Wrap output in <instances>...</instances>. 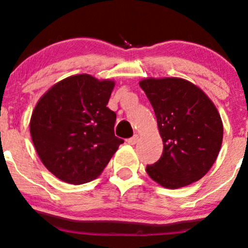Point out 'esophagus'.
Returning a JSON list of instances; mask_svg holds the SVG:
<instances>
[{
	"instance_id": "esophagus-1",
	"label": "esophagus",
	"mask_w": 248,
	"mask_h": 248,
	"mask_svg": "<svg viewBox=\"0 0 248 248\" xmlns=\"http://www.w3.org/2000/svg\"><path fill=\"white\" fill-rule=\"evenodd\" d=\"M138 141H139V135H138V134H137V135H134V137L130 138V139H127V143H128V144H131V145L137 144V143H138Z\"/></svg>"
}]
</instances>
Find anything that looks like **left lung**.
Segmentation results:
<instances>
[{
	"label": "left lung",
	"instance_id": "obj_1",
	"mask_svg": "<svg viewBox=\"0 0 248 248\" xmlns=\"http://www.w3.org/2000/svg\"><path fill=\"white\" fill-rule=\"evenodd\" d=\"M140 87L157 117L162 155L147 166L148 175L166 188H179L201 179L218 157L223 125L211 99L181 78H148Z\"/></svg>",
	"mask_w": 248,
	"mask_h": 248
}]
</instances>
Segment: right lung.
Segmentation results:
<instances>
[{
  "label": "right lung",
  "mask_w": 248,
  "mask_h": 248,
  "mask_svg": "<svg viewBox=\"0 0 248 248\" xmlns=\"http://www.w3.org/2000/svg\"><path fill=\"white\" fill-rule=\"evenodd\" d=\"M113 80L77 74L54 84L30 118L32 143L44 166L61 181L80 185L101 174L120 144L116 114L107 107Z\"/></svg>",
  "instance_id": "right-lung-1"
}]
</instances>
